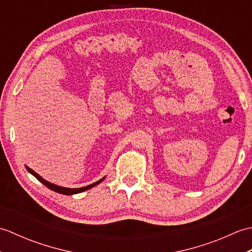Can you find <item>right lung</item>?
I'll list each match as a JSON object with an SVG mask.
<instances>
[{"instance_id": "right-lung-1", "label": "right lung", "mask_w": 252, "mask_h": 252, "mask_svg": "<svg viewBox=\"0 0 252 252\" xmlns=\"http://www.w3.org/2000/svg\"><path fill=\"white\" fill-rule=\"evenodd\" d=\"M26 168H27V170H28L32 175L34 176V178H36L37 180H39L42 184H44V185L47 187V189H50L54 190V191H56V192H60V194H63V195L79 194V192H82V191H84V190L92 189V187H94V186H96L97 184H99L100 182H103L104 179H105V176H104L103 179H100L99 181L95 182V183L91 184V185H88V186H84V187H80V189H67V187H62V186H58V185H55V184H53V183H50V182H47V181L44 180L43 178H41V176H40L39 174L35 173L34 171L32 170V169H30L29 167H27V165H26Z\"/></svg>"}]
</instances>
